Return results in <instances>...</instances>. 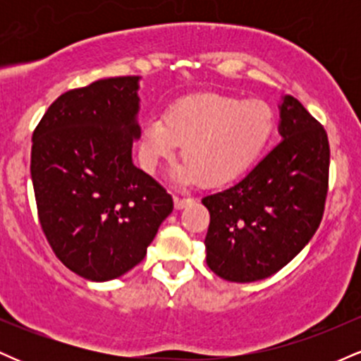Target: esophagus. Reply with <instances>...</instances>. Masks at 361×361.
Returning <instances> with one entry per match:
<instances>
[{"label":"esophagus","mask_w":361,"mask_h":361,"mask_svg":"<svg viewBox=\"0 0 361 361\" xmlns=\"http://www.w3.org/2000/svg\"><path fill=\"white\" fill-rule=\"evenodd\" d=\"M193 202H195L193 198H181V197H176V195H175V209H178V210H181V209H185V207L192 205Z\"/></svg>","instance_id":"esophagus-1"}]
</instances>
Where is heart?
I'll return each mask as SVG.
<instances>
[{
	"label": "heart",
	"instance_id": "1",
	"mask_svg": "<svg viewBox=\"0 0 361 361\" xmlns=\"http://www.w3.org/2000/svg\"><path fill=\"white\" fill-rule=\"evenodd\" d=\"M275 134V111L263 100H243L219 93L183 97L168 106L163 120H149L140 157L147 171L175 154L183 163L175 176L185 185H224L258 163Z\"/></svg>",
	"mask_w": 361,
	"mask_h": 361
}]
</instances>
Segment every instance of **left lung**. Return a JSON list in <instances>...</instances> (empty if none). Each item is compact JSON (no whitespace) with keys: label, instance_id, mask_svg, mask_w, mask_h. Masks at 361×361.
<instances>
[{"label":"left lung","instance_id":"left-lung-1","mask_svg":"<svg viewBox=\"0 0 361 361\" xmlns=\"http://www.w3.org/2000/svg\"><path fill=\"white\" fill-rule=\"evenodd\" d=\"M281 140L241 181L207 195V264L224 280L250 283L290 263L316 234L329 181L324 127L297 98H281Z\"/></svg>","mask_w":361,"mask_h":361}]
</instances>
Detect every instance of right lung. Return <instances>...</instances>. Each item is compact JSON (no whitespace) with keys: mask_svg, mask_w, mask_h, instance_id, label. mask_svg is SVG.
<instances>
[{"mask_svg":"<svg viewBox=\"0 0 361 361\" xmlns=\"http://www.w3.org/2000/svg\"><path fill=\"white\" fill-rule=\"evenodd\" d=\"M139 76L98 80L66 91L32 135L37 212L52 251L91 281L139 264L173 198L132 163Z\"/></svg>","mask_w":361,"mask_h":361,"instance_id":"obj_1","label":"right lung"}]
</instances>
